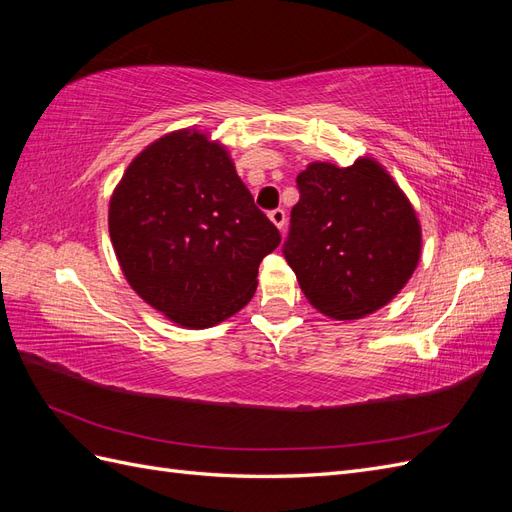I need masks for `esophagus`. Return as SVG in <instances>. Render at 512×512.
<instances>
[{"mask_svg":"<svg viewBox=\"0 0 512 512\" xmlns=\"http://www.w3.org/2000/svg\"><path fill=\"white\" fill-rule=\"evenodd\" d=\"M269 220L277 226V228H284V224H286V211L284 209H273V211H269Z\"/></svg>","mask_w":512,"mask_h":512,"instance_id":"34e87169","label":"esophagus"}]
</instances>
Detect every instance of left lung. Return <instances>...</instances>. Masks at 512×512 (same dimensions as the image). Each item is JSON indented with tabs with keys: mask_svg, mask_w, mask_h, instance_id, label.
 Segmentation results:
<instances>
[{
	"mask_svg": "<svg viewBox=\"0 0 512 512\" xmlns=\"http://www.w3.org/2000/svg\"><path fill=\"white\" fill-rule=\"evenodd\" d=\"M297 188L282 252L307 301L337 320L389 303L421 258V226L391 175L369 158L314 162Z\"/></svg>",
	"mask_w": 512,
	"mask_h": 512,
	"instance_id": "8db88e82",
	"label": "left lung"
}]
</instances>
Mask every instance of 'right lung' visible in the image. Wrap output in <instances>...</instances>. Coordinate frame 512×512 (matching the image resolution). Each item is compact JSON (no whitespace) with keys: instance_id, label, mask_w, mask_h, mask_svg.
<instances>
[{"instance_id":"add662e5","label":"right lung","mask_w":512,"mask_h":512,"mask_svg":"<svg viewBox=\"0 0 512 512\" xmlns=\"http://www.w3.org/2000/svg\"><path fill=\"white\" fill-rule=\"evenodd\" d=\"M108 230L138 297L190 329L250 303L260 260L282 241L226 149L196 130L166 134L134 158L113 192Z\"/></svg>"}]
</instances>
